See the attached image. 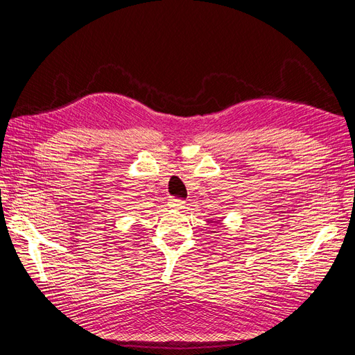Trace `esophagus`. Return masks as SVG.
Returning <instances> with one entry per match:
<instances>
[{"mask_svg": "<svg viewBox=\"0 0 355 355\" xmlns=\"http://www.w3.org/2000/svg\"><path fill=\"white\" fill-rule=\"evenodd\" d=\"M168 203H169L171 207H174V209H181L182 206L186 205L184 200H182V199H177V198H171Z\"/></svg>", "mask_w": 355, "mask_h": 355, "instance_id": "1", "label": "esophagus"}]
</instances>
